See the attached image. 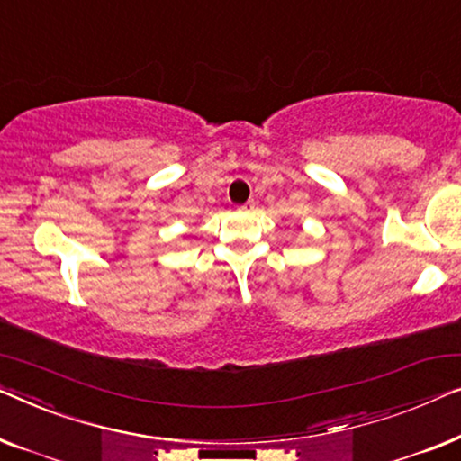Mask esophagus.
<instances>
[{
	"instance_id": "esophagus-1",
	"label": "esophagus",
	"mask_w": 461,
	"mask_h": 461,
	"mask_svg": "<svg viewBox=\"0 0 461 461\" xmlns=\"http://www.w3.org/2000/svg\"><path fill=\"white\" fill-rule=\"evenodd\" d=\"M252 206H255V203H252V200H250V203H246V204L240 206V211H250Z\"/></svg>"
}]
</instances>
